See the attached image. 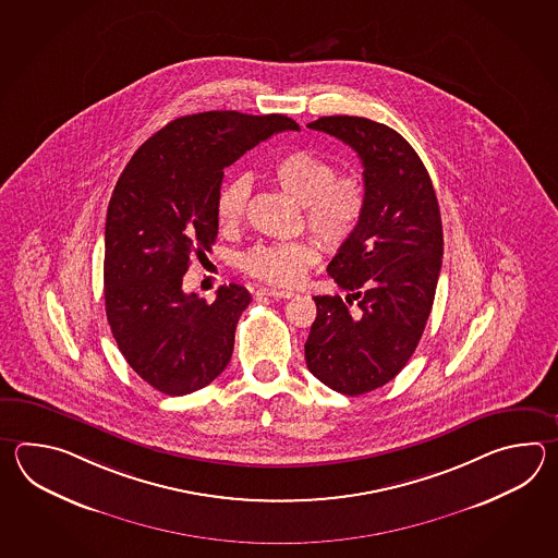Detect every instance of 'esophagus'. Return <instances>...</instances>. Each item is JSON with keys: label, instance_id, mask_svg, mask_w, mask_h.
<instances>
[{"label": "esophagus", "instance_id": "esophagus-1", "mask_svg": "<svg viewBox=\"0 0 558 558\" xmlns=\"http://www.w3.org/2000/svg\"><path fill=\"white\" fill-rule=\"evenodd\" d=\"M257 295L274 296V299H291V296H295V293H293V291H281V289H269V287H262V289L257 291Z\"/></svg>", "mask_w": 558, "mask_h": 558}]
</instances>
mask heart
<instances>
[{
  "instance_id": "1",
  "label": "heart",
  "mask_w": 558,
  "mask_h": 558,
  "mask_svg": "<svg viewBox=\"0 0 558 558\" xmlns=\"http://www.w3.org/2000/svg\"><path fill=\"white\" fill-rule=\"evenodd\" d=\"M277 187L303 207L308 231L325 250H339L353 238L367 209V190L355 173H337L331 159L296 149L283 155L271 169ZM251 181H227L217 193L215 214L223 227L238 226L245 215ZM317 263V251L308 241L257 245L241 257V269L263 283L296 284Z\"/></svg>"
}]
</instances>
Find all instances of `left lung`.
<instances>
[{"mask_svg": "<svg viewBox=\"0 0 558 558\" xmlns=\"http://www.w3.org/2000/svg\"><path fill=\"white\" fill-rule=\"evenodd\" d=\"M308 128L347 143L363 163L365 217L327 267L349 295L313 296L305 343L308 371L356 397L395 379L425 331L442 263L439 202L421 157L391 128L353 116Z\"/></svg>", "mask_w": 558, "mask_h": 558, "instance_id": "left-lung-1", "label": "left lung"}]
</instances>
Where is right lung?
Returning <instances> with one entry per match:
<instances>
[{"mask_svg":"<svg viewBox=\"0 0 558 558\" xmlns=\"http://www.w3.org/2000/svg\"><path fill=\"white\" fill-rule=\"evenodd\" d=\"M284 130L299 125L279 113H193L151 135L119 175L107 207V320L121 355L157 391L190 395L229 365L250 291L223 284L207 303L183 293V275L217 238L223 169Z\"/></svg>","mask_w":558,"mask_h":558,"instance_id":"add662e5","label":"right lung"}]
</instances>
